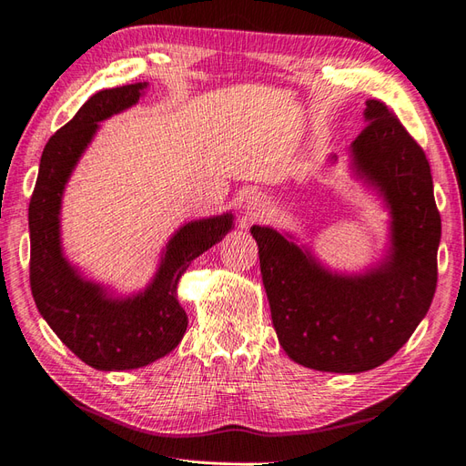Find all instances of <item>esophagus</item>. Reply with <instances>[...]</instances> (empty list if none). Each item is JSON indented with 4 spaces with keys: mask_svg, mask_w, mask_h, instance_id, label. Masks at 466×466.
<instances>
[{
    "mask_svg": "<svg viewBox=\"0 0 466 466\" xmlns=\"http://www.w3.org/2000/svg\"><path fill=\"white\" fill-rule=\"evenodd\" d=\"M265 207H268V203L263 201L261 197H249L248 198V215H249V218H258V217H263V212H265Z\"/></svg>",
    "mask_w": 466,
    "mask_h": 466,
    "instance_id": "obj_1",
    "label": "esophagus"
}]
</instances>
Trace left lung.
<instances>
[{"label":"left lung","mask_w":466,"mask_h":466,"mask_svg":"<svg viewBox=\"0 0 466 466\" xmlns=\"http://www.w3.org/2000/svg\"><path fill=\"white\" fill-rule=\"evenodd\" d=\"M365 121L351 144L353 169L390 208L387 261L361 275L331 273L290 236L251 228L279 343L292 361L326 373L389 361L428 314L437 285L441 217L428 157L382 101H367Z\"/></svg>","instance_id":"left-lung-1"}]
</instances>
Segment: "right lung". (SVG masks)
Listing matches in <instances>:
<instances>
[{
	"label": "right lung",
	"instance_id": "add662e5",
	"mask_svg": "<svg viewBox=\"0 0 466 466\" xmlns=\"http://www.w3.org/2000/svg\"><path fill=\"white\" fill-rule=\"evenodd\" d=\"M144 87L130 84L97 91L50 137L29 205V277L36 309L66 348L99 370L146 367L177 348L187 329V314L177 300L179 277L195 258L232 230L228 212L181 226L167 242L152 283L128 299L109 297L66 261L60 246L66 183L97 132V123L132 107Z\"/></svg>",
	"mask_w": 466,
	"mask_h": 466
}]
</instances>
